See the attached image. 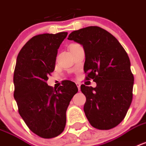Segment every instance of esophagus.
I'll return each mask as SVG.
<instances>
[{
  "label": "esophagus",
  "mask_w": 146,
  "mask_h": 146,
  "mask_svg": "<svg viewBox=\"0 0 146 146\" xmlns=\"http://www.w3.org/2000/svg\"><path fill=\"white\" fill-rule=\"evenodd\" d=\"M76 84L77 88H78V89H79V90H80V86H81V85H80V83H79V82H76Z\"/></svg>",
  "instance_id": "1"
}]
</instances>
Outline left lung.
<instances>
[{"mask_svg":"<svg viewBox=\"0 0 146 146\" xmlns=\"http://www.w3.org/2000/svg\"><path fill=\"white\" fill-rule=\"evenodd\" d=\"M68 40L82 45L85 79L97 83L95 88L81 85L88 120L99 130L113 128L123 121L133 99L134 78L126 51L113 35L98 26L74 31Z\"/></svg>","mask_w":146,"mask_h":146,"instance_id":"8db88e82","label":"left lung"}]
</instances>
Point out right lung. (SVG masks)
Masks as SVG:
<instances>
[{
  "instance_id": "add662e5",
  "label": "right lung",
  "mask_w": 146,
  "mask_h": 146,
  "mask_svg": "<svg viewBox=\"0 0 146 146\" xmlns=\"http://www.w3.org/2000/svg\"><path fill=\"white\" fill-rule=\"evenodd\" d=\"M67 32L33 36L18 54L14 70V98L28 128L45 139L58 136L66 124V111L78 88L66 80L58 88L47 85L55 67L58 49Z\"/></svg>"
}]
</instances>
